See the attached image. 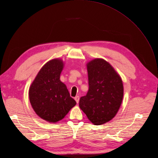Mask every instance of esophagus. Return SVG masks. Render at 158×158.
Instances as JSON below:
<instances>
[{
  "mask_svg": "<svg viewBox=\"0 0 158 158\" xmlns=\"http://www.w3.org/2000/svg\"><path fill=\"white\" fill-rule=\"evenodd\" d=\"M75 101H76V102L77 103H78V102H79V99H80V97L78 96H77L76 97H75Z\"/></svg>",
  "mask_w": 158,
  "mask_h": 158,
  "instance_id": "esophagus-1",
  "label": "esophagus"
}]
</instances>
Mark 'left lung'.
Masks as SVG:
<instances>
[{
	"label": "left lung",
	"instance_id": "obj_1",
	"mask_svg": "<svg viewBox=\"0 0 158 158\" xmlns=\"http://www.w3.org/2000/svg\"><path fill=\"white\" fill-rule=\"evenodd\" d=\"M87 66L89 90L80 98L79 106L92 123L103 124L115 116L122 103L123 81L104 59H95Z\"/></svg>",
	"mask_w": 158,
	"mask_h": 158
}]
</instances>
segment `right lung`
Instances as JSON below:
<instances>
[{
  "label": "right lung",
  "mask_w": 158,
  "mask_h": 158,
  "mask_svg": "<svg viewBox=\"0 0 158 158\" xmlns=\"http://www.w3.org/2000/svg\"><path fill=\"white\" fill-rule=\"evenodd\" d=\"M62 60L53 59L40 69L29 89V100L36 114L50 123L62 119L77 104L60 80Z\"/></svg>",
  "instance_id": "1"
}]
</instances>
